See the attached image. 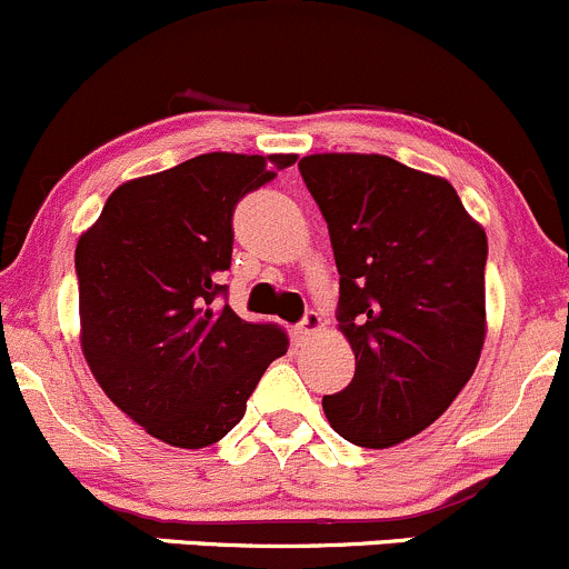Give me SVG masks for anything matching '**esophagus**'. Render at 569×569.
I'll list each match as a JSON object with an SVG mask.
<instances>
[{"label": "esophagus", "mask_w": 569, "mask_h": 569, "mask_svg": "<svg viewBox=\"0 0 569 569\" xmlns=\"http://www.w3.org/2000/svg\"><path fill=\"white\" fill-rule=\"evenodd\" d=\"M320 331H323V318H320V315H315V312H309L307 318H303L301 323H298V328H296V333L301 339L315 337V333H320Z\"/></svg>", "instance_id": "34e87169"}]
</instances>
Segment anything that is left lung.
Wrapping results in <instances>:
<instances>
[{
	"label": "left lung",
	"instance_id": "8db88e82",
	"mask_svg": "<svg viewBox=\"0 0 569 569\" xmlns=\"http://www.w3.org/2000/svg\"><path fill=\"white\" fill-rule=\"evenodd\" d=\"M331 236L348 389L323 397L356 447L389 449L430 427L482 353L488 236L452 183L378 153L298 161Z\"/></svg>",
	"mask_w": 569,
	"mask_h": 569
}]
</instances>
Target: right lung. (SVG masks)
Here are the masks:
<instances>
[{"mask_svg": "<svg viewBox=\"0 0 569 569\" xmlns=\"http://www.w3.org/2000/svg\"><path fill=\"white\" fill-rule=\"evenodd\" d=\"M298 156L204 153L117 186L76 243L79 339L98 386L180 449L221 441L273 359L282 328L219 303L238 199Z\"/></svg>", "mask_w": 569, "mask_h": 569, "instance_id": "obj_1", "label": "right lung"}]
</instances>
